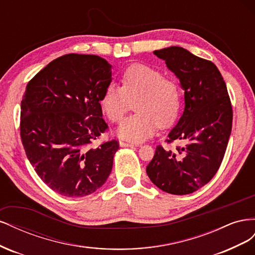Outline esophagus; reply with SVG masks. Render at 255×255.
<instances>
[{
  "instance_id": "esophagus-1",
  "label": "esophagus",
  "mask_w": 255,
  "mask_h": 255,
  "mask_svg": "<svg viewBox=\"0 0 255 255\" xmlns=\"http://www.w3.org/2000/svg\"><path fill=\"white\" fill-rule=\"evenodd\" d=\"M121 146H134L136 145L134 142H129V141H120Z\"/></svg>"
}]
</instances>
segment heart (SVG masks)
Segmentation results:
<instances>
[{"label": "heart", "instance_id": "b5f03b06", "mask_svg": "<svg viewBox=\"0 0 255 255\" xmlns=\"http://www.w3.org/2000/svg\"><path fill=\"white\" fill-rule=\"evenodd\" d=\"M135 102L136 114L119 127L121 138L142 141L152 136L158 126L173 125L181 109V89L172 79L164 78L156 69L145 65L129 66L122 75V86L111 83L103 92L101 105L107 117L118 123Z\"/></svg>", "mask_w": 255, "mask_h": 255}]
</instances>
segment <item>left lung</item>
Listing matches in <instances>:
<instances>
[{"label":"left lung","mask_w":255,"mask_h":255,"mask_svg":"<svg viewBox=\"0 0 255 255\" xmlns=\"http://www.w3.org/2000/svg\"><path fill=\"white\" fill-rule=\"evenodd\" d=\"M153 53L165 60L185 91L184 113L166 140H182L184 144L174 150L157 145L146 174L168 194L188 195L218 171L232 130V104L226 82L211 60L181 47Z\"/></svg>","instance_id":"1"}]
</instances>
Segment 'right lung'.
<instances>
[{
  "instance_id": "1",
  "label": "right lung",
  "mask_w": 255,
  "mask_h": 255,
  "mask_svg": "<svg viewBox=\"0 0 255 255\" xmlns=\"http://www.w3.org/2000/svg\"><path fill=\"white\" fill-rule=\"evenodd\" d=\"M112 66L97 55L66 54L30 80L21 101L20 136L30 165L57 194L95 192L113 168L116 139L92 146L109 129L100 104Z\"/></svg>"
}]
</instances>
